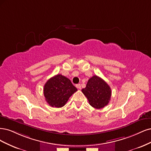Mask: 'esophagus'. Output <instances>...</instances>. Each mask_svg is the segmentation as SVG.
<instances>
[{
    "label": "esophagus",
    "instance_id": "34e87169",
    "mask_svg": "<svg viewBox=\"0 0 151 151\" xmlns=\"http://www.w3.org/2000/svg\"><path fill=\"white\" fill-rule=\"evenodd\" d=\"M76 87L78 88V89H81V85L80 84H77L76 85Z\"/></svg>",
    "mask_w": 151,
    "mask_h": 151
}]
</instances>
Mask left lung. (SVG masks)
I'll return each mask as SVG.
<instances>
[{"label": "left lung", "mask_w": 151, "mask_h": 151, "mask_svg": "<svg viewBox=\"0 0 151 151\" xmlns=\"http://www.w3.org/2000/svg\"><path fill=\"white\" fill-rule=\"evenodd\" d=\"M90 105L96 109L104 108L110 100V87L100 77L94 75L88 80L86 87L81 90Z\"/></svg>", "instance_id": "1"}]
</instances>
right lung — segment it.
<instances>
[{"mask_svg":"<svg viewBox=\"0 0 151 151\" xmlns=\"http://www.w3.org/2000/svg\"><path fill=\"white\" fill-rule=\"evenodd\" d=\"M76 91L70 80L60 74L51 78L44 86L46 101L52 107H62Z\"/></svg>","mask_w":151,"mask_h":151,"instance_id":"add662e5","label":"right lung"}]
</instances>
